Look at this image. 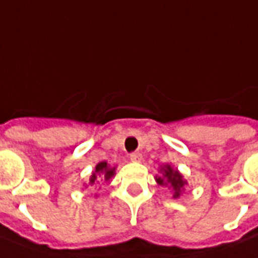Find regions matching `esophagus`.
Returning <instances> with one entry per match:
<instances>
[{
  "label": "esophagus",
  "instance_id": "1",
  "mask_svg": "<svg viewBox=\"0 0 258 258\" xmlns=\"http://www.w3.org/2000/svg\"><path fill=\"white\" fill-rule=\"evenodd\" d=\"M141 159H143V155L140 152H133V153H131L132 161H141Z\"/></svg>",
  "mask_w": 258,
  "mask_h": 258
}]
</instances>
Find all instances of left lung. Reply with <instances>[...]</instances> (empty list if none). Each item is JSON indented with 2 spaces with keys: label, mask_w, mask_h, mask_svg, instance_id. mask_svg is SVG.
I'll use <instances>...</instances> for the list:
<instances>
[{
  "label": "left lung",
  "mask_w": 258,
  "mask_h": 258,
  "mask_svg": "<svg viewBox=\"0 0 258 258\" xmlns=\"http://www.w3.org/2000/svg\"><path fill=\"white\" fill-rule=\"evenodd\" d=\"M163 175L161 176L156 177V181L160 185L168 184L172 187V189L175 191L173 194V198H177L180 195V191L184 187L185 181L183 180V177L179 172H177V169H173L171 165H165L163 168L160 169Z\"/></svg>",
  "instance_id": "8db88e82"
}]
</instances>
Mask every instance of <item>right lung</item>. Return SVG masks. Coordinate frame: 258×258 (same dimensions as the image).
Listing matches in <instances>:
<instances>
[{"label":"right lung","instance_id":"1","mask_svg":"<svg viewBox=\"0 0 258 258\" xmlns=\"http://www.w3.org/2000/svg\"><path fill=\"white\" fill-rule=\"evenodd\" d=\"M114 169L115 168H109V165H107L106 161H102L99 164L95 167V172L91 175V179H90V184L94 185L97 184V176L99 175V177H102V180L109 181L110 180V177L114 175Z\"/></svg>","mask_w":258,"mask_h":258}]
</instances>
